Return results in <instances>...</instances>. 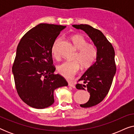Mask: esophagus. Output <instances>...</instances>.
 <instances>
[{
  "mask_svg": "<svg viewBox=\"0 0 134 134\" xmlns=\"http://www.w3.org/2000/svg\"><path fill=\"white\" fill-rule=\"evenodd\" d=\"M68 85H69V87H72V88H74L75 87H76L74 83L72 81H69L68 82Z\"/></svg>",
  "mask_w": 134,
  "mask_h": 134,
  "instance_id": "obj_1",
  "label": "esophagus"
}]
</instances>
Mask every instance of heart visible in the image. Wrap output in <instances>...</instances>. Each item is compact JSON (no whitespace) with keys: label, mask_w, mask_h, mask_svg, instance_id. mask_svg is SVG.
<instances>
[{"label":"heart","mask_w":134,"mask_h":134,"mask_svg":"<svg viewBox=\"0 0 134 134\" xmlns=\"http://www.w3.org/2000/svg\"><path fill=\"white\" fill-rule=\"evenodd\" d=\"M71 41L74 47L77 49L72 61H66L58 66L57 70L62 76L66 78H71L78 72L81 65L82 68L87 69L94 63L98 56V50L93 44L88 43L87 40L80 35L71 36ZM60 38H57L51 47V52L55 58L59 57L57 47Z\"/></svg>","instance_id":"b5f03b06"}]
</instances>
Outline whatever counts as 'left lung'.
<instances>
[{
	"label": "left lung",
	"mask_w": 134,
	"mask_h": 134,
	"mask_svg": "<svg viewBox=\"0 0 134 134\" xmlns=\"http://www.w3.org/2000/svg\"><path fill=\"white\" fill-rule=\"evenodd\" d=\"M72 26L83 30L91 38L98 50L96 61L79 80L80 83L76 85L77 89L87 88L90 94L88 101L80 104V107H93L103 100L111 87L116 70L115 51L111 44L99 30L87 24Z\"/></svg>",
	"instance_id": "left-lung-1"
}]
</instances>
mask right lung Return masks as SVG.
I'll return each mask as SVG.
<instances>
[{
    "label": "right lung",
    "instance_id": "1",
    "mask_svg": "<svg viewBox=\"0 0 134 134\" xmlns=\"http://www.w3.org/2000/svg\"><path fill=\"white\" fill-rule=\"evenodd\" d=\"M66 26L40 24L28 31L18 44L12 67L20 98L35 109H44L54 102V91L67 86L60 74H55L51 47Z\"/></svg>",
    "mask_w": 134,
    "mask_h": 134
}]
</instances>
